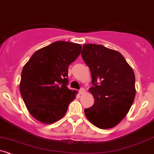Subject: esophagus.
<instances>
[{"mask_svg":"<svg viewBox=\"0 0 154 154\" xmlns=\"http://www.w3.org/2000/svg\"><path fill=\"white\" fill-rule=\"evenodd\" d=\"M85 89H84L83 88H81L80 90H79V94H82L85 93Z\"/></svg>","mask_w":154,"mask_h":154,"instance_id":"34e87169","label":"esophagus"}]
</instances>
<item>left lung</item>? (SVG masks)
Returning <instances> with one entry per match:
<instances>
[{
    "label": "left lung",
    "instance_id": "obj_1",
    "mask_svg": "<svg viewBox=\"0 0 154 154\" xmlns=\"http://www.w3.org/2000/svg\"><path fill=\"white\" fill-rule=\"evenodd\" d=\"M82 58L92 77L90 92L94 99L84 110L88 120L101 129L119 124L126 116L135 97V75L124 57L102 45L85 44Z\"/></svg>",
    "mask_w": 154,
    "mask_h": 154
}]
</instances>
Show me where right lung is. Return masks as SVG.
<instances>
[{"instance_id":"add662e5","label":"right lung","mask_w":154,"mask_h":154,"mask_svg":"<svg viewBox=\"0 0 154 154\" xmlns=\"http://www.w3.org/2000/svg\"><path fill=\"white\" fill-rule=\"evenodd\" d=\"M78 43L56 41L35 51L24 66L20 91L29 112L44 124H51L66 114L75 99L68 88V69L81 51Z\"/></svg>"}]
</instances>
